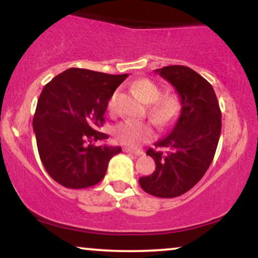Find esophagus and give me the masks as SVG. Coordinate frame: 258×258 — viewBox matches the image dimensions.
Here are the masks:
<instances>
[{"mask_svg":"<svg viewBox=\"0 0 258 258\" xmlns=\"http://www.w3.org/2000/svg\"><path fill=\"white\" fill-rule=\"evenodd\" d=\"M123 152L133 154V155H136V156H141V155H143V154H144L143 150H137V149L135 150V149H130V148H125V149H123Z\"/></svg>","mask_w":258,"mask_h":258,"instance_id":"obj_1","label":"esophagus"}]
</instances>
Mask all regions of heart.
<instances>
[{
  "label": "heart",
  "instance_id": "b5f03b06",
  "mask_svg": "<svg viewBox=\"0 0 258 258\" xmlns=\"http://www.w3.org/2000/svg\"><path fill=\"white\" fill-rule=\"evenodd\" d=\"M132 90L141 98L142 102L150 104L148 112L149 116L160 126L166 125L172 116L174 105L170 99L158 100L160 97V88L149 79H139L132 84ZM116 94H112L109 99L108 108L110 111L115 110ZM112 135L121 144L127 147H138L149 142L154 137V128L149 122L138 121H123L117 123L112 128Z\"/></svg>",
  "mask_w": 258,
  "mask_h": 258
}]
</instances>
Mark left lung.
<instances>
[{
  "label": "left lung",
  "mask_w": 258,
  "mask_h": 258,
  "mask_svg": "<svg viewBox=\"0 0 258 258\" xmlns=\"http://www.w3.org/2000/svg\"><path fill=\"white\" fill-rule=\"evenodd\" d=\"M178 93L180 112L176 123L147 155L155 161V171L141 177L139 184L148 194L176 198L186 193L203 178L214 160L222 128V114L212 86L188 67L170 65L156 69Z\"/></svg>",
  "instance_id": "8db88e82"
}]
</instances>
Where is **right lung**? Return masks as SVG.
I'll list each match as a JSON object with an SVG mask.
<instances>
[{
	"label": "right lung",
	"instance_id": "obj_1",
	"mask_svg": "<svg viewBox=\"0 0 258 258\" xmlns=\"http://www.w3.org/2000/svg\"><path fill=\"white\" fill-rule=\"evenodd\" d=\"M127 74L109 75L70 68L43 87L32 127L40 159L55 182L65 188L96 185L121 147L94 146L108 136L98 132L115 90Z\"/></svg>",
	"mask_w": 258,
	"mask_h": 258
}]
</instances>
